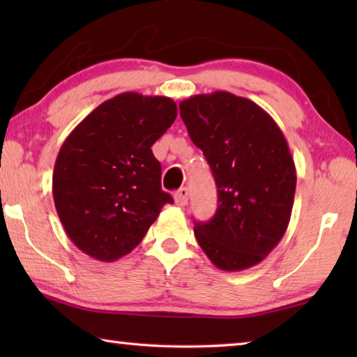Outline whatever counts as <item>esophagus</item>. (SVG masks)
<instances>
[{
  "instance_id": "1",
  "label": "esophagus",
  "mask_w": 357,
  "mask_h": 357,
  "mask_svg": "<svg viewBox=\"0 0 357 357\" xmlns=\"http://www.w3.org/2000/svg\"><path fill=\"white\" fill-rule=\"evenodd\" d=\"M174 202H176L178 206H185L187 202H189V189H187V187H181V189L174 193Z\"/></svg>"
}]
</instances>
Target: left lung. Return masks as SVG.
<instances>
[{
	"instance_id": "1",
	"label": "left lung",
	"mask_w": 357,
	"mask_h": 357,
	"mask_svg": "<svg viewBox=\"0 0 357 357\" xmlns=\"http://www.w3.org/2000/svg\"><path fill=\"white\" fill-rule=\"evenodd\" d=\"M190 140L203 151L217 185V211L195 222V238L222 271L263 261L285 234L296 168L275 121L255 102L227 91L179 104Z\"/></svg>"
}]
</instances>
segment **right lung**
I'll list each match as a JSON object with an SVG mask.
<instances>
[{
  "label": "right lung",
  "instance_id": "add662e5",
  "mask_svg": "<svg viewBox=\"0 0 357 357\" xmlns=\"http://www.w3.org/2000/svg\"><path fill=\"white\" fill-rule=\"evenodd\" d=\"M176 114L170 98L123 93L94 108L64 140L53 200L68 236L86 255L107 263L128 255L173 203L151 146Z\"/></svg>",
  "mask_w": 357,
  "mask_h": 357
}]
</instances>
